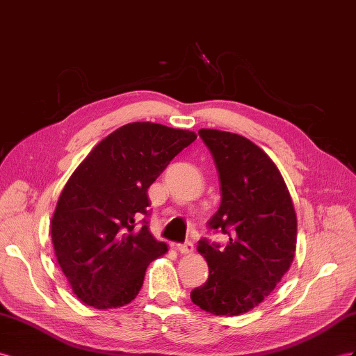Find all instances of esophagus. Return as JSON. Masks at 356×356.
<instances>
[{"label": "esophagus", "instance_id": "esophagus-1", "mask_svg": "<svg viewBox=\"0 0 356 356\" xmlns=\"http://www.w3.org/2000/svg\"><path fill=\"white\" fill-rule=\"evenodd\" d=\"M177 250L181 254H191L194 251V243L193 242H185V243H179Z\"/></svg>", "mask_w": 356, "mask_h": 356}]
</instances>
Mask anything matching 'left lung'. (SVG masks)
<instances>
[{"mask_svg":"<svg viewBox=\"0 0 356 356\" xmlns=\"http://www.w3.org/2000/svg\"><path fill=\"white\" fill-rule=\"evenodd\" d=\"M220 172L221 204L209 229L229 236L224 248L198 242L209 277L191 299L216 316L250 312L289 270L296 250V213L280 170L242 135L200 129Z\"/></svg>","mask_w":356,"mask_h":356,"instance_id":"left-lung-1","label":"left lung"}]
</instances>
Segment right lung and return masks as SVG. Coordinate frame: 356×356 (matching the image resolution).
Listing matches in <instances>:
<instances>
[{
	"label": "right lung",
	"mask_w": 356,
	"mask_h": 356,
	"mask_svg": "<svg viewBox=\"0 0 356 356\" xmlns=\"http://www.w3.org/2000/svg\"><path fill=\"white\" fill-rule=\"evenodd\" d=\"M195 138L194 132L158 123L124 124L70 176L51 236L58 265L84 304L97 309L129 304L150 261L168 251L149 232L147 189Z\"/></svg>",
	"instance_id": "obj_1"
}]
</instances>
